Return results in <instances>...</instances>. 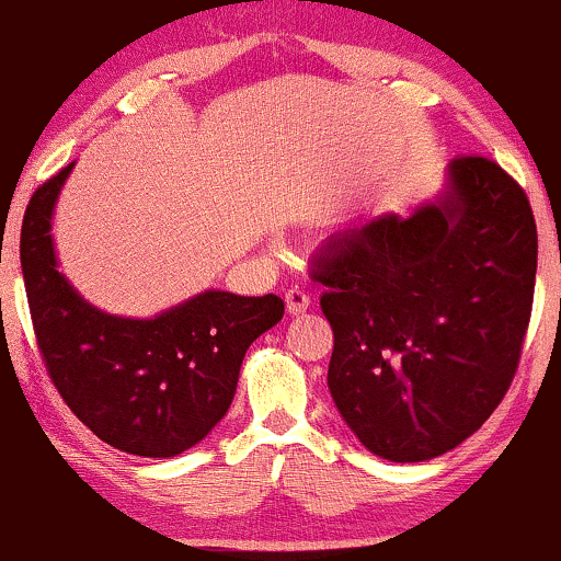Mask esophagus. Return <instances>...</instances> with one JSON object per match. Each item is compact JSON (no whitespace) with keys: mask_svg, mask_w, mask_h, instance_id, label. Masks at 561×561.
Returning <instances> with one entry per match:
<instances>
[{"mask_svg":"<svg viewBox=\"0 0 561 561\" xmlns=\"http://www.w3.org/2000/svg\"><path fill=\"white\" fill-rule=\"evenodd\" d=\"M285 300H287V311L295 313V317H298V313H306L308 308H311V295H308L306 289H300V287L287 289Z\"/></svg>","mask_w":561,"mask_h":561,"instance_id":"1","label":"esophagus"}]
</instances>
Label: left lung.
Here are the masks:
<instances>
[{
  "mask_svg": "<svg viewBox=\"0 0 561 561\" xmlns=\"http://www.w3.org/2000/svg\"><path fill=\"white\" fill-rule=\"evenodd\" d=\"M536 218L488 158H456L409 218L327 244L311 276L334 332L327 385L379 459L430 461L465 443L512 385L533 308Z\"/></svg>",
  "mask_w": 561,
  "mask_h": 561,
  "instance_id": "8db88e82",
  "label": "left lung"
}]
</instances>
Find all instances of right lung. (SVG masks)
Returning a JSON list of instances; mask_svg holds the SVG:
<instances>
[{
    "label": "right lung",
    "mask_w": 561,
    "mask_h": 561,
    "mask_svg": "<svg viewBox=\"0 0 561 561\" xmlns=\"http://www.w3.org/2000/svg\"><path fill=\"white\" fill-rule=\"evenodd\" d=\"M70 163L25 208L21 266L31 319L62 401L107 446L179 456L227 416L250 343L282 321L276 295L203 289L156 317H118L60 272L53 221Z\"/></svg>",
    "instance_id": "1"
}]
</instances>
